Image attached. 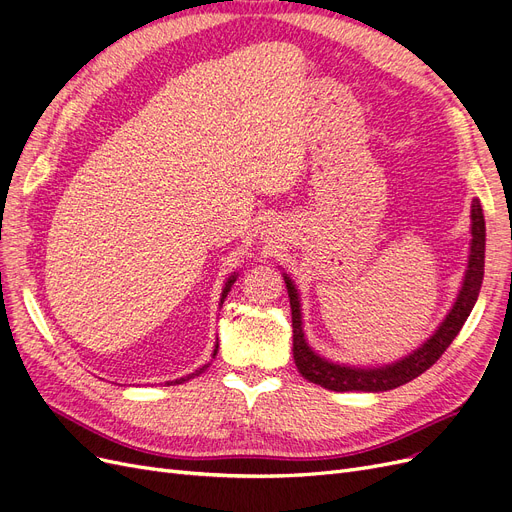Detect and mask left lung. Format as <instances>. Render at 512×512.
<instances>
[{"mask_svg": "<svg viewBox=\"0 0 512 512\" xmlns=\"http://www.w3.org/2000/svg\"><path fill=\"white\" fill-rule=\"evenodd\" d=\"M472 246H470V259H468V270L462 291L453 304L451 312L443 320L439 331L434 333L428 342L415 350L413 354L405 356L403 361L386 365L380 369H358V367H344L335 365L320 358L312 352V348L306 344L304 331H301V312H299V297L293 282L285 276L287 291L291 299V316H293V358L299 373L310 380L312 384L323 386L327 390L335 392H350V390H361V392H382L399 388L415 377L422 375L426 369H430L434 363L439 361L443 352L449 348V344L456 339L460 329L464 327L466 318L470 316L472 308H475V301L481 291L483 282V270H485V219L479 200H472Z\"/></svg>", "mask_w": 512, "mask_h": 512, "instance_id": "1", "label": "left lung"}]
</instances>
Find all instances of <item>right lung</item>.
Listing matches in <instances>:
<instances>
[{
    "instance_id": "obj_1",
    "label": "right lung",
    "mask_w": 512,
    "mask_h": 512,
    "mask_svg": "<svg viewBox=\"0 0 512 512\" xmlns=\"http://www.w3.org/2000/svg\"><path fill=\"white\" fill-rule=\"evenodd\" d=\"M236 280V276H232L230 280H227V285H225V289H223V295H221V304H223V299L227 297V293H230V289H232V282ZM219 348V346H217ZM217 348H215V354H217ZM213 354V356H215ZM208 369V365H204V367H200V369H196L192 375H187V377H181V380H175V384H181V382H185V380H192V377H196V375H200L202 371H206ZM170 384H173V382H170Z\"/></svg>"
}]
</instances>
